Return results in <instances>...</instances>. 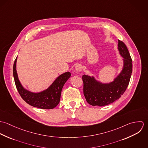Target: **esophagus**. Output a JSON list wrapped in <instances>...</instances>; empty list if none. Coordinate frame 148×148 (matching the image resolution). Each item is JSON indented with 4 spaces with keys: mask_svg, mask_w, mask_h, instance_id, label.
Here are the masks:
<instances>
[{
    "mask_svg": "<svg viewBox=\"0 0 148 148\" xmlns=\"http://www.w3.org/2000/svg\"><path fill=\"white\" fill-rule=\"evenodd\" d=\"M82 69H83V66L80 64H78L75 66V69L77 72H81L82 71Z\"/></svg>",
    "mask_w": 148,
    "mask_h": 148,
    "instance_id": "obj_1",
    "label": "esophagus"
}]
</instances>
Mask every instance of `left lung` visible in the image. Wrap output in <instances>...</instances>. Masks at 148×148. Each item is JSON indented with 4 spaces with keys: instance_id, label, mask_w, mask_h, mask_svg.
Returning a JSON list of instances; mask_svg holds the SVG:
<instances>
[{
    "instance_id": "1",
    "label": "left lung",
    "mask_w": 148,
    "mask_h": 148,
    "mask_svg": "<svg viewBox=\"0 0 148 148\" xmlns=\"http://www.w3.org/2000/svg\"><path fill=\"white\" fill-rule=\"evenodd\" d=\"M118 47L124 58V67L113 82L103 84L93 76H82L85 98L91 106H103L111 104L120 99L127 89L132 73V60L124 42L119 40Z\"/></svg>"
}]
</instances>
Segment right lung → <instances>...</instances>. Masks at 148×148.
<instances>
[{
  "mask_svg": "<svg viewBox=\"0 0 148 148\" xmlns=\"http://www.w3.org/2000/svg\"><path fill=\"white\" fill-rule=\"evenodd\" d=\"M16 58L13 66V75L17 90L21 98L29 105L40 109H51L55 108L60 102L61 92L65 82L71 77V73L65 72L60 75L46 90L33 93L25 89L21 85L16 72Z\"/></svg>",
  "mask_w": 148,
  "mask_h": 148,
  "instance_id": "1",
  "label": "right lung"
}]
</instances>
